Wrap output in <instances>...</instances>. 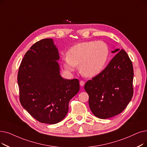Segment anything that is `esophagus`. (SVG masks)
Segmentation results:
<instances>
[{"label": "esophagus", "mask_w": 147, "mask_h": 147, "mask_svg": "<svg viewBox=\"0 0 147 147\" xmlns=\"http://www.w3.org/2000/svg\"><path fill=\"white\" fill-rule=\"evenodd\" d=\"M85 82L84 81H83V80L80 81V85L81 86H84L85 85Z\"/></svg>", "instance_id": "34e87169"}]
</instances>
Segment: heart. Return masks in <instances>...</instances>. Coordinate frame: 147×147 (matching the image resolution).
<instances>
[{
	"label": "heart",
	"mask_w": 147,
	"mask_h": 147,
	"mask_svg": "<svg viewBox=\"0 0 147 147\" xmlns=\"http://www.w3.org/2000/svg\"><path fill=\"white\" fill-rule=\"evenodd\" d=\"M107 44L101 41L78 43L69 49L67 56L63 58V64L68 71L75 70L79 65L80 73L92 78L103 70L109 56Z\"/></svg>",
	"instance_id": "1"
}]
</instances>
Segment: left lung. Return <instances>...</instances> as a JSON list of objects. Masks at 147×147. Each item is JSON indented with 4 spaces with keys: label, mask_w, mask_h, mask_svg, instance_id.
<instances>
[{
    "label": "left lung",
    "mask_w": 147,
    "mask_h": 147,
    "mask_svg": "<svg viewBox=\"0 0 147 147\" xmlns=\"http://www.w3.org/2000/svg\"><path fill=\"white\" fill-rule=\"evenodd\" d=\"M107 66L85 84L89 95V106L92 113L100 119H107L122 112L133 95V68L128 55L122 49Z\"/></svg>",
    "instance_id": "8db88e82"
}]
</instances>
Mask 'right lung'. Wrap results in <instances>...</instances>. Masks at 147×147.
Wrapping results in <instances>:
<instances>
[{
  "label": "right lung",
  "instance_id": "right-lung-1",
  "mask_svg": "<svg viewBox=\"0 0 147 147\" xmlns=\"http://www.w3.org/2000/svg\"><path fill=\"white\" fill-rule=\"evenodd\" d=\"M58 50L52 39L35 42L25 53L17 82L20 101L30 115L42 123L55 124L64 118L68 103L80 89L78 79L60 75Z\"/></svg>",
  "mask_w": 147,
  "mask_h": 147
}]
</instances>
